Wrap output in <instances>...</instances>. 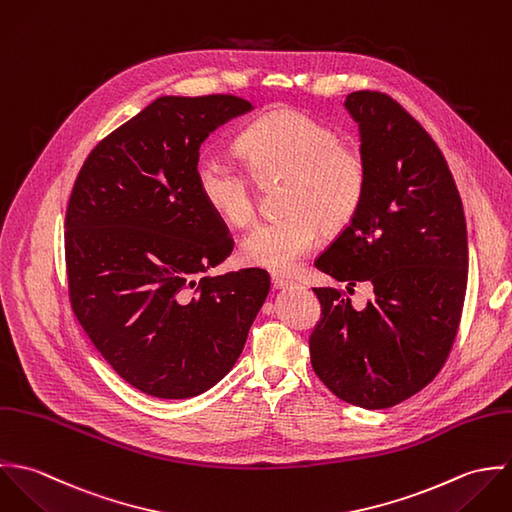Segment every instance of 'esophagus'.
I'll use <instances>...</instances> for the list:
<instances>
[{"mask_svg":"<svg viewBox=\"0 0 512 512\" xmlns=\"http://www.w3.org/2000/svg\"><path fill=\"white\" fill-rule=\"evenodd\" d=\"M271 285H273V289H287L293 285V281L287 277H281V275H271Z\"/></svg>","mask_w":512,"mask_h":512,"instance_id":"1","label":"esophagus"}]
</instances>
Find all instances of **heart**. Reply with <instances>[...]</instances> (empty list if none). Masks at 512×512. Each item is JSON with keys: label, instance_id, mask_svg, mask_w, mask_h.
Masks as SVG:
<instances>
[{"label": "heart", "instance_id": "obj_1", "mask_svg": "<svg viewBox=\"0 0 512 512\" xmlns=\"http://www.w3.org/2000/svg\"><path fill=\"white\" fill-rule=\"evenodd\" d=\"M237 150L257 182L285 180V215L255 225L241 241L247 265L291 273L316 245L320 227L340 231L356 217L368 186V160L332 126L297 108H275L241 132ZM196 188L227 225L253 219L257 194L245 170L207 156L196 164Z\"/></svg>", "mask_w": 512, "mask_h": 512}]
</instances>
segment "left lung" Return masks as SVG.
Returning a JSON list of instances; mask_svg holds the SVG:
<instances>
[{"instance_id":"left-lung-1","label":"left lung","mask_w":512,"mask_h":512,"mask_svg":"<svg viewBox=\"0 0 512 512\" xmlns=\"http://www.w3.org/2000/svg\"><path fill=\"white\" fill-rule=\"evenodd\" d=\"M344 106L360 128L368 186L314 265L348 291L372 283L374 299L356 310L340 289H312L322 312L310 364L340 400L392 408L423 390L451 352L467 289V225L441 150L402 104L356 91Z\"/></svg>"}]
</instances>
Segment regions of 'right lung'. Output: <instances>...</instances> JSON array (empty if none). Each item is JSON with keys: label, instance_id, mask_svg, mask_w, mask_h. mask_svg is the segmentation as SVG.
I'll list each match as a JSON object with an SVG mask.
<instances>
[{"label": "right lung", "instance_id": "obj_1", "mask_svg": "<svg viewBox=\"0 0 512 512\" xmlns=\"http://www.w3.org/2000/svg\"><path fill=\"white\" fill-rule=\"evenodd\" d=\"M249 110L233 95L160 97L95 146L73 186L71 307L112 370L148 396L215 386L269 295L263 269L207 275L233 239L196 188L205 138Z\"/></svg>", "mask_w": 512, "mask_h": 512}]
</instances>
